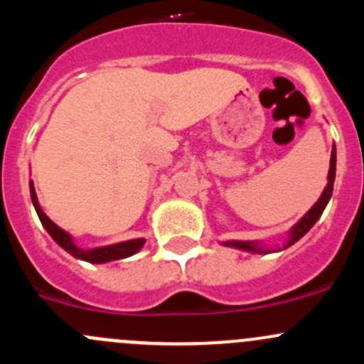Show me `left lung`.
Masks as SVG:
<instances>
[{"mask_svg":"<svg viewBox=\"0 0 364 364\" xmlns=\"http://www.w3.org/2000/svg\"><path fill=\"white\" fill-rule=\"evenodd\" d=\"M335 172H336V151L335 148H333V153H331V164H329V174H328V185H326L324 192H322L321 199L317 200V203L314 204V208L310 209V211L306 213V215L303 216V218L299 220V222L296 223L294 227H292L291 230V237H289L287 243L284 245V248H289L291 245H294L297 240H301V237L304 236V234L308 232V230L314 227V223L317 222L318 218H321L322 211H324V208L328 205L329 199H331V193H333V183H335ZM229 247H234V248H240V250H247V252H253V253H266L267 250L266 248L260 247L259 243H253V241H229Z\"/></svg>","mask_w":364,"mask_h":364,"instance_id":"1","label":"left lung"}]
</instances>
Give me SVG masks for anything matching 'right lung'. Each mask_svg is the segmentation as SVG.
I'll use <instances>...</instances> for the list:
<instances>
[{"mask_svg": "<svg viewBox=\"0 0 364 364\" xmlns=\"http://www.w3.org/2000/svg\"><path fill=\"white\" fill-rule=\"evenodd\" d=\"M29 192H31V200L33 205H35L36 213H38V218L42 222V225L46 227L47 232L50 234L54 241L60 245L61 248H65L68 253H72L75 259L80 260H86V262L91 264H102V262H111V260H117V259H124V257H130L134 253H137L144 247L146 240L139 237V240H130V241H123V243H116L111 245V247H102V248H93V250H82V248L75 247L73 243L72 236L68 232H65L63 229L56 225L46 213L42 211L40 208L38 199H36V193H35V186H33V181H29Z\"/></svg>", "mask_w": 364, "mask_h": 364, "instance_id": "add662e5", "label": "right lung"}]
</instances>
